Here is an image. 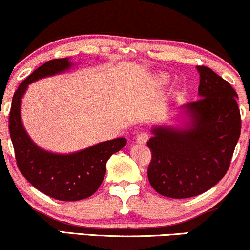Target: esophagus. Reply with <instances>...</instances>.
Here are the masks:
<instances>
[{"mask_svg":"<svg viewBox=\"0 0 250 250\" xmlns=\"http://www.w3.org/2000/svg\"><path fill=\"white\" fill-rule=\"evenodd\" d=\"M149 140V135L146 133H138L136 136V142L140 144H144L146 143V141Z\"/></svg>","mask_w":250,"mask_h":250,"instance_id":"1","label":"esophagus"}]
</instances>
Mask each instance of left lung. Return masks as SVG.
<instances>
[{
	"mask_svg": "<svg viewBox=\"0 0 250 250\" xmlns=\"http://www.w3.org/2000/svg\"><path fill=\"white\" fill-rule=\"evenodd\" d=\"M199 72L200 99L183 106L188 127H157L146 143L151 150L148 179L164 197L184 199L213 188L229 169L241 133L237 94L206 66Z\"/></svg>",
	"mask_w": 250,
	"mask_h": 250,
	"instance_id": "left-lung-1",
	"label": "left lung"
}]
</instances>
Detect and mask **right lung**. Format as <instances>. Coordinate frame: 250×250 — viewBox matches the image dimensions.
<instances>
[{
    "instance_id": "add662e5",
    "label": "right lung",
    "mask_w": 250,
    "mask_h": 250,
    "mask_svg": "<svg viewBox=\"0 0 250 250\" xmlns=\"http://www.w3.org/2000/svg\"><path fill=\"white\" fill-rule=\"evenodd\" d=\"M68 58L52 59L39 66L15 92L9 115V131L17 167L26 180L44 194L62 201L91 197L100 188L110 156L127 144L125 137L106 141L70 155L45 151L32 142L21 121V100L29 83L71 67Z\"/></svg>"
}]
</instances>
